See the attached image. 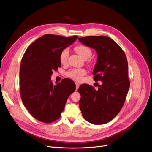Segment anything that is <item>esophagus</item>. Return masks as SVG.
<instances>
[{
  "label": "esophagus",
  "mask_w": 152,
  "mask_h": 152,
  "mask_svg": "<svg viewBox=\"0 0 152 152\" xmlns=\"http://www.w3.org/2000/svg\"><path fill=\"white\" fill-rule=\"evenodd\" d=\"M75 85H76V90H77L78 89V88H79V83H75Z\"/></svg>",
  "instance_id": "34e87169"
}]
</instances>
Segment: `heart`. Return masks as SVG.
<instances>
[{
    "label": "heart",
    "mask_w": 152,
    "mask_h": 152,
    "mask_svg": "<svg viewBox=\"0 0 152 152\" xmlns=\"http://www.w3.org/2000/svg\"><path fill=\"white\" fill-rule=\"evenodd\" d=\"M75 51L79 54L80 56L86 59L91 57L92 52L91 50L89 48H88L86 45H77L75 48ZM69 56V49L68 48H65L61 50V52L59 54V61L62 65H66L68 61ZM86 70L84 69H79V68H74L72 69V70H69L66 73V75L71 78V79L75 80H80L82 79V77L83 75L86 74Z\"/></svg>",
    "instance_id": "b5f03b06"
}]
</instances>
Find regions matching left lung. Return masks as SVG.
<instances>
[{
  "instance_id": "8db88e82",
  "label": "left lung",
  "mask_w": 152,
  "mask_h": 152,
  "mask_svg": "<svg viewBox=\"0 0 152 152\" xmlns=\"http://www.w3.org/2000/svg\"><path fill=\"white\" fill-rule=\"evenodd\" d=\"M79 40L97 53L93 74L95 81L102 82L97 91L87 84L79 87L80 109L87 122L104 124L117 115L125 102L130 86L127 58L121 47L108 37L87 36Z\"/></svg>"
}]
</instances>
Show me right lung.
<instances>
[{
  "instance_id": "1",
  "label": "right lung",
  "mask_w": 152,
  "mask_h": 152,
  "mask_svg": "<svg viewBox=\"0 0 152 152\" xmlns=\"http://www.w3.org/2000/svg\"><path fill=\"white\" fill-rule=\"evenodd\" d=\"M77 35L65 37L46 34L27 48L20 66L21 98L25 107L37 120L50 123L58 119L66 100L75 91L74 82L65 79L53 85L50 77L61 67V50L77 40Z\"/></svg>"
}]
</instances>
